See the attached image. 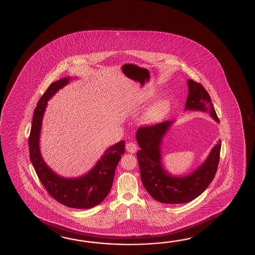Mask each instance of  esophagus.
Segmentation results:
<instances>
[{
	"instance_id": "esophagus-1",
	"label": "esophagus",
	"mask_w": 255,
	"mask_h": 255,
	"mask_svg": "<svg viewBox=\"0 0 255 255\" xmlns=\"http://www.w3.org/2000/svg\"><path fill=\"white\" fill-rule=\"evenodd\" d=\"M126 150L128 152L130 153H134L137 151V145H136L135 142L133 141H129L126 143Z\"/></svg>"
}]
</instances>
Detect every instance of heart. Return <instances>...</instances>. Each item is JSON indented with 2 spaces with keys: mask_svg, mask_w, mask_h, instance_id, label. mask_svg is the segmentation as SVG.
Masks as SVG:
<instances>
[{
  "mask_svg": "<svg viewBox=\"0 0 255 255\" xmlns=\"http://www.w3.org/2000/svg\"><path fill=\"white\" fill-rule=\"evenodd\" d=\"M167 107H168V103H167L166 100H161V101L157 102L156 104H153L151 107L146 111L144 115L142 116V120L146 123H149V122H152L154 120L158 119L166 111Z\"/></svg>",
  "mask_w": 255,
  "mask_h": 255,
  "instance_id": "1",
  "label": "heart"
}]
</instances>
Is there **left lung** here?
<instances>
[{"label":"left lung","mask_w":255,"mask_h":255,"mask_svg":"<svg viewBox=\"0 0 255 255\" xmlns=\"http://www.w3.org/2000/svg\"><path fill=\"white\" fill-rule=\"evenodd\" d=\"M188 86L189 94L185 109L209 112L219 123L211 97L203 85L193 80H188ZM172 123V121H165L139 127L136 131V139L140 150L136 155L141 182L147 192L160 203L179 204L189 203L198 197L213 182L218 168L222 143L219 140L207 160L190 175L170 176L161 166L160 144Z\"/></svg>","instance_id":"8db88e82"}]
</instances>
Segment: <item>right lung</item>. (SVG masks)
<instances>
[{
    "label": "right lung",
    "instance_id": "1",
    "mask_svg": "<svg viewBox=\"0 0 255 255\" xmlns=\"http://www.w3.org/2000/svg\"><path fill=\"white\" fill-rule=\"evenodd\" d=\"M69 80L70 78L64 77L53 82L37 104L29 136L30 159L43 187L55 201L70 208L89 209L98 205L108 195L114 182L115 169L121 156L125 153V142L121 140L110 147L94 169L81 178L64 179L47 166L39 148L42 116L47 101L59 89L63 88Z\"/></svg>",
    "mask_w": 255,
    "mask_h": 255
}]
</instances>
